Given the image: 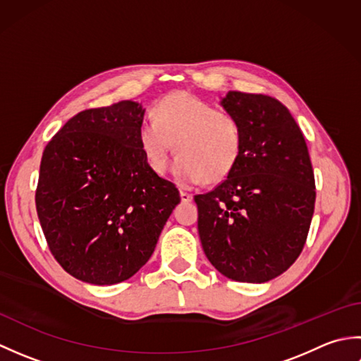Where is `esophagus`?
<instances>
[{"label":"esophagus","instance_id":"34e87169","mask_svg":"<svg viewBox=\"0 0 361 361\" xmlns=\"http://www.w3.org/2000/svg\"><path fill=\"white\" fill-rule=\"evenodd\" d=\"M180 197H181L183 202H190V200H192V198H194L192 194L188 192V190H183V189L180 190Z\"/></svg>","mask_w":361,"mask_h":361}]
</instances>
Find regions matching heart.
I'll return each mask as SVG.
<instances>
[{"label": "heart", "instance_id": "b5f03b06", "mask_svg": "<svg viewBox=\"0 0 361 361\" xmlns=\"http://www.w3.org/2000/svg\"><path fill=\"white\" fill-rule=\"evenodd\" d=\"M144 158L153 172L167 171L173 152L180 153L173 173L185 185H197L206 176L224 180L235 167L242 152V130L231 113L185 91L161 99L152 121L137 130Z\"/></svg>", "mask_w": 361, "mask_h": 361}]
</instances>
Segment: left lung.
<instances>
[{
	"instance_id": "8db88e82",
	"label": "left lung",
	"mask_w": 361,
	"mask_h": 361,
	"mask_svg": "<svg viewBox=\"0 0 361 361\" xmlns=\"http://www.w3.org/2000/svg\"><path fill=\"white\" fill-rule=\"evenodd\" d=\"M221 105L239 122L242 152L219 186L194 197L198 234L226 278L267 282L293 265L307 240L317 198L309 149L278 99L229 91Z\"/></svg>"
}]
</instances>
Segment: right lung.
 <instances>
[{
  "instance_id": "right-lung-1",
  "label": "right lung",
  "mask_w": 361,
  "mask_h": 361,
  "mask_svg": "<svg viewBox=\"0 0 361 361\" xmlns=\"http://www.w3.org/2000/svg\"><path fill=\"white\" fill-rule=\"evenodd\" d=\"M137 102L83 110L44 147L35 190L54 259L83 282L126 281L155 251L180 192L144 158Z\"/></svg>"
}]
</instances>
